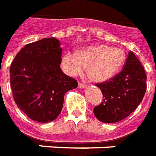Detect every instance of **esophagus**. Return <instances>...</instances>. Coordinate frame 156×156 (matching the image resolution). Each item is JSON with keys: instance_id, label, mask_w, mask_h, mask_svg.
Wrapping results in <instances>:
<instances>
[{"instance_id": "obj_1", "label": "esophagus", "mask_w": 156, "mask_h": 156, "mask_svg": "<svg viewBox=\"0 0 156 156\" xmlns=\"http://www.w3.org/2000/svg\"><path fill=\"white\" fill-rule=\"evenodd\" d=\"M86 87H87L86 84L82 83H78V87H79V88H85Z\"/></svg>"}]
</instances>
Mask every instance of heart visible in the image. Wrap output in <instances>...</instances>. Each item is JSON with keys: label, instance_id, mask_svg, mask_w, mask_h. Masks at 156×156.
Wrapping results in <instances>:
<instances>
[{"label": "heart", "instance_id": "obj_1", "mask_svg": "<svg viewBox=\"0 0 156 156\" xmlns=\"http://www.w3.org/2000/svg\"><path fill=\"white\" fill-rule=\"evenodd\" d=\"M126 55L122 49L98 44L79 50L77 54L67 52L62 58V66L69 75L75 76L87 68V75L93 81L103 83L119 72Z\"/></svg>", "mask_w": 156, "mask_h": 156}]
</instances>
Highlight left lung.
Instances as JSON below:
<instances>
[{"instance_id": "obj_1", "label": "left lung", "mask_w": 156, "mask_h": 156, "mask_svg": "<svg viewBox=\"0 0 156 156\" xmlns=\"http://www.w3.org/2000/svg\"><path fill=\"white\" fill-rule=\"evenodd\" d=\"M104 99L93 113L105 123H115L127 117L141 102L146 91V74L140 60L129 52L123 70L109 81L97 83Z\"/></svg>"}]
</instances>
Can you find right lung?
Wrapping results in <instances>:
<instances>
[{"mask_svg":"<svg viewBox=\"0 0 156 156\" xmlns=\"http://www.w3.org/2000/svg\"><path fill=\"white\" fill-rule=\"evenodd\" d=\"M60 42L55 37L28 44L10 68V87L17 107L35 122H49L62 111L64 94L78 87L64 74Z\"/></svg>","mask_w":156,"mask_h":156,"instance_id":"1","label":"right lung"}]
</instances>
